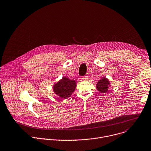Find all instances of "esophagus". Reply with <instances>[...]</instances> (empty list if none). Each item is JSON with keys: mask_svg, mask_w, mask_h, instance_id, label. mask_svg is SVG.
<instances>
[{"mask_svg": "<svg viewBox=\"0 0 151 151\" xmlns=\"http://www.w3.org/2000/svg\"><path fill=\"white\" fill-rule=\"evenodd\" d=\"M82 79H83V80H87L88 78V76H86V75H85V76H82Z\"/></svg>", "mask_w": 151, "mask_h": 151, "instance_id": "34e87169", "label": "esophagus"}]
</instances>
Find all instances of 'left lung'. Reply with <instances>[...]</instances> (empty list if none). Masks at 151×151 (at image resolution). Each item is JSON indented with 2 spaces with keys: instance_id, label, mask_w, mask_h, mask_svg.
Segmentation results:
<instances>
[{
  "instance_id": "left-lung-1",
  "label": "left lung",
  "mask_w": 151,
  "mask_h": 151,
  "mask_svg": "<svg viewBox=\"0 0 151 151\" xmlns=\"http://www.w3.org/2000/svg\"><path fill=\"white\" fill-rule=\"evenodd\" d=\"M110 82L106 78H103L96 83V88L101 93H106L108 91Z\"/></svg>"
}]
</instances>
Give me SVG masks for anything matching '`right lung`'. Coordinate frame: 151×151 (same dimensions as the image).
<instances>
[{"label": "right lung", "mask_w": 151, "mask_h": 151, "mask_svg": "<svg viewBox=\"0 0 151 151\" xmlns=\"http://www.w3.org/2000/svg\"><path fill=\"white\" fill-rule=\"evenodd\" d=\"M76 88V82L63 77L53 86V91L60 98H67L69 97Z\"/></svg>", "instance_id": "right-lung-1"}]
</instances>
